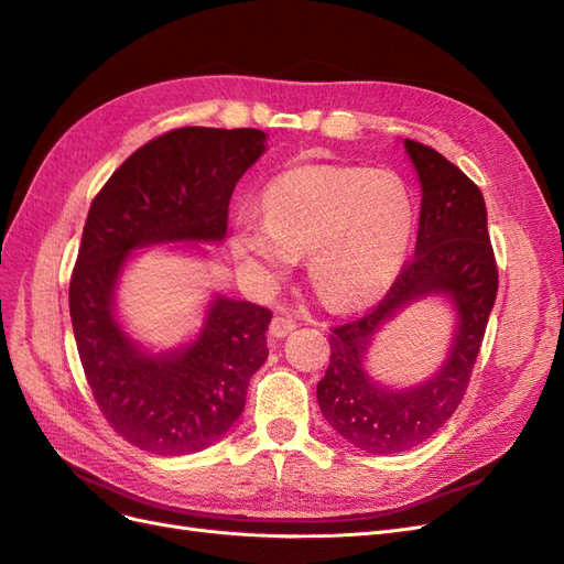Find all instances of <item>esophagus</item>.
Wrapping results in <instances>:
<instances>
[{"label":"esophagus","mask_w":564,"mask_h":564,"mask_svg":"<svg viewBox=\"0 0 564 564\" xmlns=\"http://www.w3.org/2000/svg\"><path fill=\"white\" fill-rule=\"evenodd\" d=\"M296 329V317L294 315H275L272 317V322H270V336L272 338H282V336H286V334H292Z\"/></svg>","instance_id":"1"}]
</instances>
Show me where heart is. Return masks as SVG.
<instances>
[{
	"mask_svg": "<svg viewBox=\"0 0 564 564\" xmlns=\"http://www.w3.org/2000/svg\"><path fill=\"white\" fill-rule=\"evenodd\" d=\"M263 220L237 214L232 247L270 282L308 253L315 294L332 308H362L386 294L414 232L406 185L383 169L303 164L272 178Z\"/></svg>",
	"mask_w": 564,
	"mask_h": 564,
	"instance_id": "1",
	"label": "heart"
}]
</instances>
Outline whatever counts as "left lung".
Masks as SVG:
<instances>
[{
    "label": "left lung",
    "instance_id": "obj_1",
    "mask_svg": "<svg viewBox=\"0 0 564 564\" xmlns=\"http://www.w3.org/2000/svg\"><path fill=\"white\" fill-rule=\"evenodd\" d=\"M402 145L421 183L414 259L369 315L332 329L329 367L317 383L322 416L367 454L412 449L452 419L464 400L499 289L480 187L433 148L409 139ZM425 297H442L455 311L446 362L414 387L392 389L377 382L366 371L372 340Z\"/></svg>",
    "mask_w": 564,
    "mask_h": 564
}]
</instances>
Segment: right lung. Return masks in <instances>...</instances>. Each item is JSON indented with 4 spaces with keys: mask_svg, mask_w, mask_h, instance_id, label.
Instances as JSON below:
<instances>
[{
    "mask_svg": "<svg viewBox=\"0 0 564 564\" xmlns=\"http://www.w3.org/2000/svg\"><path fill=\"white\" fill-rule=\"evenodd\" d=\"M265 141L259 129H174L135 150L91 202L70 280L79 360L112 429L150 454H195L232 429L268 357L272 313L214 292L197 334L155 352L119 322V280L139 249L207 253L199 245L224 242L230 195Z\"/></svg>",
    "mask_w": 564,
    "mask_h": 564,
    "instance_id": "right-lung-1",
    "label": "right lung"
}]
</instances>
